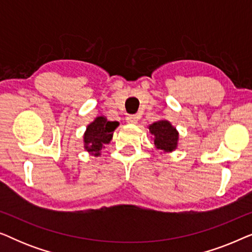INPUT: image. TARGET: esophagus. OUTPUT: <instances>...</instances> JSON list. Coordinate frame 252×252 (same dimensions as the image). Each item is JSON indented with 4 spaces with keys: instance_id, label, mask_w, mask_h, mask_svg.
<instances>
[{
    "instance_id": "1",
    "label": "esophagus",
    "mask_w": 252,
    "mask_h": 252,
    "mask_svg": "<svg viewBox=\"0 0 252 252\" xmlns=\"http://www.w3.org/2000/svg\"><path fill=\"white\" fill-rule=\"evenodd\" d=\"M126 120L130 124H136L137 120H139V117H137L136 115H128L126 117Z\"/></svg>"
}]
</instances>
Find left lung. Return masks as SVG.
I'll list each match as a JSON object with an SVG mask.
<instances>
[{
  "label": "left lung",
  "mask_w": 252,
  "mask_h": 252,
  "mask_svg": "<svg viewBox=\"0 0 252 252\" xmlns=\"http://www.w3.org/2000/svg\"><path fill=\"white\" fill-rule=\"evenodd\" d=\"M150 133L155 136V146L157 149L173 151L177 148L178 133L174 127L166 120L154 123L149 126Z\"/></svg>",
  "instance_id": "left-lung-1"
}]
</instances>
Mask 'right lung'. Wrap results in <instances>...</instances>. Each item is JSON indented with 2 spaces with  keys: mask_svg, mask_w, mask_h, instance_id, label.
<instances>
[{
  "mask_svg": "<svg viewBox=\"0 0 252 252\" xmlns=\"http://www.w3.org/2000/svg\"><path fill=\"white\" fill-rule=\"evenodd\" d=\"M118 126L117 122H108L104 117H97L91 125H88L85 133L86 149L95 156H98V151L103 144L110 142L112 139L113 130Z\"/></svg>",
  "mask_w": 252,
  "mask_h": 252,
  "instance_id": "add662e5",
  "label": "right lung"
}]
</instances>
